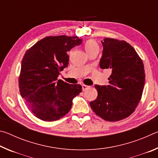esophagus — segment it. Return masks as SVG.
I'll return each mask as SVG.
<instances>
[{"instance_id": "obj_1", "label": "esophagus", "mask_w": 158, "mask_h": 158, "mask_svg": "<svg viewBox=\"0 0 158 158\" xmlns=\"http://www.w3.org/2000/svg\"><path fill=\"white\" fill-rule=\"evenodd\" d=\"M89 87L90 86H89V85H84V84L82 85V89H83V90H85L89 89Z\"/></svg>"}]
</instances>
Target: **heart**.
<instances>
[{"instance_id":"heart-1","label":"heart","mask_w":158,"mask_h":158,"mask_svg":"<svg viewBox=\"0 0 158 158\" xmlns=\"http://www.w3.org/2000/svg\"><path fill=\"white\" fill-rule=\"evenodd\" d=\"M84 48L86 53H88L90 51L94 50V49H98L99 50V47L98 45L97 44V42L94 40H89L85 42V44L84 45Z\"/></svg>"}]
</instances>
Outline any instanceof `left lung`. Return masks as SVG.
I'll return each mask as SVG.
<instances>
[{"label":"left lung","mask_w":158,"mask_h":158,"mask_svg":"<svg viewBox=\"0 0 158 158\" xmlns=\"http://www.w3.org/2000/svg\"><path fill=\"white\" fill-rule=\"evenodd\" d=\"M101 69H109V85H95L96 100L90 102L95 114L106 121H118L135 111L142 95L145 70L135 49L123 40L105 38Z\"/></svg>","instance_id":"8db88e82"}]
</instances>
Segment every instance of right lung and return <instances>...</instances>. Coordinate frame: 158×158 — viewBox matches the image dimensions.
Returning <instances> with one entry per match:
<instances>
[{
	"label": "right lung",
	"instance_id": "right-lung-1",
	"mask_svg": "<svg viewBox=\"0 0 158 158\" xmlns=\"http://www.w3.org/2000/svg\"><path fill=\"white\" fill-rule=\"evenodd\" d=\"M78 37L49 36L26 51L21 61L19 91L37 118L54 121L70 110L73 100L82 90L79 84H69L58 77L68 67L67 52L82 43Z\"/></svg>",
	"mask_w": 158,
	"mask_h": 158
}]
</instances>
